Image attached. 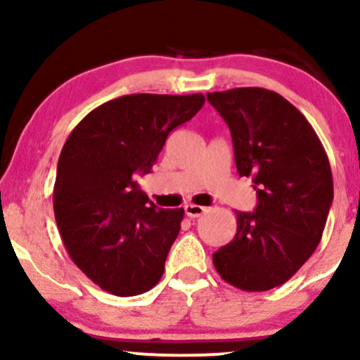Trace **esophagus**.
<instances>
[{
	"mask_svg": "<svg viewBox=\"0 0 360 360\" xmlns=\"http://www.w3.org/2000/svg\"><path fill=\"white\" fill-rule=\"evenodd\" d=\"M206 212V208L205 206H200V205H186L184 206V213L188 214L189 218H198V217H201V214H203Z\"/></svg>",
	"mask_w": 360,
	"mask_h": 360,
	"instance_id": "34e87169",
	"label": "esophagus"
}]
</instances>
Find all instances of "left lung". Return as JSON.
Wrapping results in <instances>:
<instances>
[{
    "instance_id": "1",
    "label": "left lung",
    "mask_w": 360,
    "mask_h": 360,
    "mask_svg": "<svg viewBox=\"0 0 360 360\" xmlns=\"http://www.w3.org/2000/svg\"><path fill=\"white\" fill-rule=\"evenodd\" d=\"M230 128L238 176H252L254 212L237 213L233 240L213 254L214 269L242 291H269L311 257L333 201L320 139L298 108L274 91L206 94Z\"/></svg>"
}]
</instances>
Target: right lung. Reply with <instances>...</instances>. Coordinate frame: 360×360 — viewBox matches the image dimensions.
Listing matches in <instances>:
<instances>
[{
  "mask_svg": "<svg viewBox=\"0 0 360 360\" xmlns=\"http://www.w3.org/2000/svg\"><path fill=\"white\" fill-rule=\"evenodd\" d=\"M203 105V94H127L86 115L62 147L53 186L62 242L111 295H142L162 278L184 210L157 208L135 179Z\"/></svg>",
  "mask_w": 360,
  "mask_h": 360,
  "instance_id": "right-lung-1",
  "label": "right lung"
}]
</instances>
